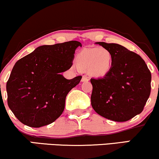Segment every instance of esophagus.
<instances>
[{
    "label": "esophagus",
    "mask_w": 159,
    "mask_h": 159,
    "mask_svg": "<svg viewBox=\"0 0 159 159\" xmlns=\"http://www.w3.org/2000/svg\"><path fill=\"white\" fill-rule=\"evenodd\" d=\"M89 81V77H87V75H84L81 78V81L82 82H85V81Z\"/></svg>",
    "instance_id": "34e87169"
}]
</instances>
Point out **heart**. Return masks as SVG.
<instances>
[{"mask_svg":"<svg viewBox=\"0 0 159 159\" xmlns=\"http://www.w3.org/2000/svg\"><path fill=\"white\" fill-rule=\"evenodd\" d=\"M76 62L83 70L89 69L91 74L101 76L110 70L112 56L110 52L104 47L86 48L77 55Z\"/></svg>","mask_w":159,"mask_h":159,"instance_id":"heart-1","label":"heart"}]
</instances>
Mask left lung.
I'll list each match as a JSON object with an SVG mask.
<instances>
[{
    "label": "left lung",
    "mask_w": 159,
    "mask_h": 159,
    "mask_svg": "<svg viewBox=\"0 0 159 159\" xmlns=\"http://www.w3.org/2000/svg\"><path fill=\"white\" fill-rule=\"evenodd\" d=\"M110 52L112 66L104 77L91 78V104L114 121L131 119L144 110L151 91V72L140 55L118 43L96 42Z\"/></svg>",
    "instance_id": "obj_1"
}]
</instances>
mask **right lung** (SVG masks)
<instances>
[{"label": "right lung", "mask_w": 159, "mask_h": 159, "mask_svg": "<svg viewBox=\"0 0 159 159\" xmlns=\"http://www.w3.org/2000/svg\"><path fill=\"white\" fill-rule=\"evenodd\" d=\"M76 41L43 45L15 63L7 83V103L25 125L41 127L62 114L68 93L82 76L68 80L61 75L72 66Z\"/></svg>", "instance_id": "1"}]
</instances>
